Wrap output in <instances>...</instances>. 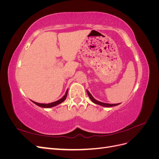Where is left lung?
I'll list each match as a JSON object with an SVG mask.
<instances>
[{
    "mask_svg": "<svg viewBox=\"0 0 159 159\" xmlns=\"http://www.w3.org/2000/svg\"><path fill=\"white\" fill-rule=\"evenodd\" d=\"M87 93H88V95L89 96V98H90V99L92 101V102H93L95 104H98V105H101V106H103V107H113V106H116V105H119L120 103H116V104H110V103H103V102H99V101L96 100L95 99H94V98L93 97L92 95H91V94L89 92V91L87 90Z\"/></svg>",
    "mask_w": 159,
    "mask_h": 159,
    "instance_id": "1",
    "label": "left lung"
}]
</instances>
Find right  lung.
Instances as JSON below:
<instances>
[{
  "instance_id": "add662e5",
  "label": "right lung",
  "mask_w": 159,
  "mask_h": 159,
  "mask_svg": "<svg viewBox=\"0 0 159 159\" xmlns=\"http://www.w3.org/2000/svg\"><path fill=\"white\" fill-rule=\"evenodd\" d=\"M68 89L66 91V94H65V95L63 96V97H62L60 99L56 101V102L50 103H37V102H33V101H32V102L34 103H35L36 105H37L38 106L41 107H44V108H50V107H54V106H56V105H59L60 103H62L63 102H64V100L66 99L67 95H68Z\"/></svg>"
}]
</instances>
